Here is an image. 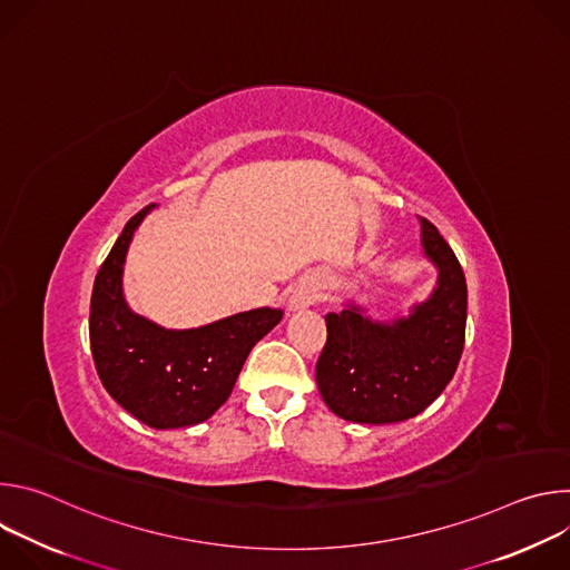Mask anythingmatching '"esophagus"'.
Returning <instances> with one entry per match:
<instances>
[{"label": "esophagus", "mask_w": 570, "mask_h": 570, "mask_svg": "<svg viewBox=\"0 0 570 570\" xmlns=\"http://www.w3.org/2000/svg\"><path fill=\"white\" fill-rule=\"evenodd\" d=\"M317 288L313 284H299L293 295L288 297V311H302L308 308L313 302H317Z\"/></svg>", "instance_id": "34e87169"}]
</instances>
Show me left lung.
I'll list each match as a JSON object with an SVG mask.
<instances>
[{"label": "left lung", "mask_w": 570, "mask_h": 570, "mask_svg": "<svg viewBox=\"0 0 570 570\" xmlns=\"http://www.w3.org/2000/svg\"><path fill=\"white\" fill-rule=\"evenodd\" d=\"M422 248L438 268L433 293L409 315L372 320L356 302L327 313V345L317 390L338 417L356 424H394L420 415L442 394L464 350L466 282L438 227L420 218Z\"/></svg>", "instance_id": "left-lung-1"}]
</instances>
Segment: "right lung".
Masks as SVG:
<instances>
[{
	"label": "right lung",
	"mask_w": 570,
	"mask_h": 570,
	"mask_svg": "<svg viewBox=\"0 0 570 570\" xmlns=\"http://www.w3.org/2000/svg\"><path fill=\"white\" fill-rule=\"evenodd\" d=\"M155 205L135 214L92 288L90 347L108 394L150 429H185L209 420L232 394L253 347L275 330L282 308L243 311L196 330H165L124 297V264L135 229Z\"/></svg>",
	"instance_id": "right-lung-1"
}]
</instances>
